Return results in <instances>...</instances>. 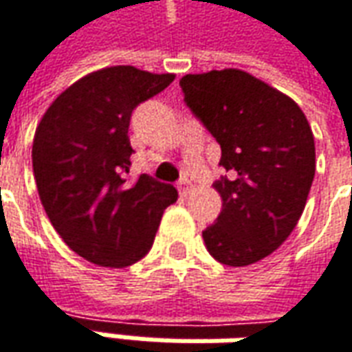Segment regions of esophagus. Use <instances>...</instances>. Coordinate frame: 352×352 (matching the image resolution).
I'll return each instance as SVG.
<instances>
[{"label":"esophagus","mask_w":352,"mask_h":352,"mask_svg":"<svg viewBox=\"0 0 352 352\" xmlns=\"http://www.w3.org/2000/svg\"><path fill=\"white\" fill-rule=\"evenodd\" d=\"M177 188H179V195H183V197H188V195L195 190L192 183H190L188 179H181V181L177 183Z\"/></svg>","instance_id":"34e87169"}]
</instances>
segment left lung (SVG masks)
<instances>
[{
  "mask_svg": "<svg viewBox=\"0 0 352 352\" xmlns=\"http://www.w3.org/2000/svg\"><path fill=\"white\" fill-rule=\"evenodd\" d=\"M185 103L222 148V212L202 237L222 265L265 259L296 228L316 175L308 118L288 95L241 69L188 74Z\"/></svg>",
  "mask_w": 352,
  "mask_h": 352,
  "instance_id": "8db88e82",
  "label": "left lung"
}]
</instances>
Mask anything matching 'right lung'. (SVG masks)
<instances>
[{"label": "right lung", "instance_id": "obj_1", "mask_svg": "<svg viewBox=\"0 0 352 352\" xmlns=\"http://www.w3.org/2000/svg\"><path fill=\"white\" fill-rule=\"evenodd\" d=\"M173 79L134 66L97 69L60 93L36 126L32 171L44 210L67 248L99 267L142 259L177 200L173 185L126 179L132 111Z\"/></svg>", "mask_w": 352, "mask_h": 352}]
</instances>
